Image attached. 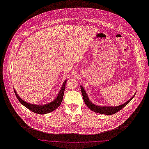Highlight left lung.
Here are the masks:
<instances>
[{
	"label": "left lung",
	"mask_w": 149,
	"mask_h": 149,
	"mask_svg": "<svg viewBox=\"0 0 149 149\" xmlns=\"http://www.w3.org/2000/svg\"><path fill=\"white\" fill-rule=\"evenodd\" d=\"M81 90L84 101L89 109L96 113L104 114V115H113V114L118 112V111H119L120 110L123 109V108H124L134 98L135 95H136V94H135L129 100H128L127 102H125V103L121 104L120 106H116V107H112V106H103V107H102V106H99L97 105L93 104L90 102V100L88 99L87 94H86L85 90H84L83 87L81 86Z\"/></svg>",
	"instance_id": "obj_1"
}]
</instances>
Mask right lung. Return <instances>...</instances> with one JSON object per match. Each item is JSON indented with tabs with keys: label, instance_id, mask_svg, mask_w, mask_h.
<instances>
[{
	"label": "right lung",
	"instance_id": "add662e5",
	"mask_svg": "<svg viewBox=\"0 0 149 149\" xmlns=\"http://www.w3.org/2000/svg\"><path fill=\"white\" fill-rule=\"evenodd\" d=\"M66 83V81H65L63 83L62 87L58 94L57 97L51 103H50L49 104H45V105H36V104H30L29 103H26V102L24 101L19 97V96L18 95L15 90H14V92H15V95H16L18 100L25 107L28 108L29 109H30V111H31L32 112H33L36 113L43 115V114L50 113L53 111H55L60 106V104L62 101V99H63Z\"/></svg>",
	"mask_w": 149,
	"mask_h": 149
}]
</instances>
